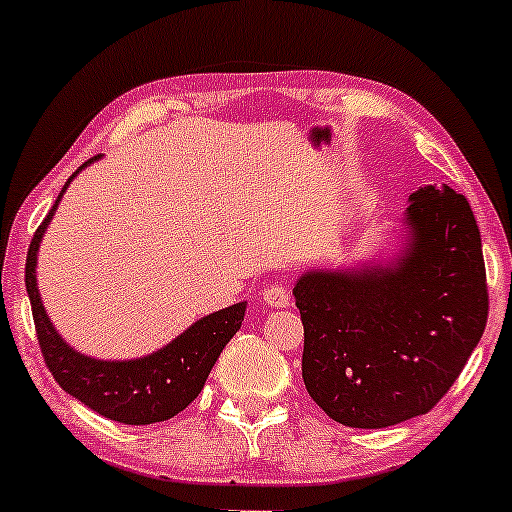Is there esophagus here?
Listing matches in <instances>:
<instances>
[{
  "mask_svg": "<svg viewBox=\"0 0 512 512\" xmlns=\"http://www.w3.org/2000/svg\"><path fill=\"white\" fill-rule=\"evenodd\" d=\"M262 301L269 308H289L291 305V293L281 284H272L262 291Z\"/></svg>",
  "mask_w": 512,
  "mask_h": 512,
  "instance_id": "34e87169",
  "label": "esophagus"
}]
</instances>
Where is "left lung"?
<instances>
[{"instance_id": "8db88e82", "label": "left lung", "mask_w": 512, "mask_h": 512, "mask_svg": "<svg viewBox=\"0 0 512 512\" xmlns=\"http://www.w3.org/2000/svg\"><path fill=\"white\" fill-rule=\"evenodd\" d=\"M397 250L351 267L305 269L303 383L327 416L387 428L426 414L477 349L489 315L472 207L448 185L419 187Z\"/></svg>"}]
</instances>
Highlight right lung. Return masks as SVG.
Instances as JSON below:
<instances>
[{
    "label": "right lung",
    "mask_w": 512,
    "mask_h": 512,
    "mask_svg": "<svg viewBox=\"0 0 512 512\" xmlns=\"http://www.w3.org/2000/svg\"><path fill=\"white\" fill-rule=\"evenodd\" d=\"M96 158L86 161L76 173L64 182L62 192L52 204L50 214L40 223L31 240L26 257V291L33 308L35 332H38L40 349L48 363L52 378L60 383L67 395L79 399L88 409L98 411L110 421L120 424L146 426L158 421L173 419L192 399H197L207 383L211 368L219 361L223 346L240 330L248 303L228 305L216 313L199 317L185 332H180L173 342H168L154 354L139 358H93L76 351L62 339V334L52 325L48 310L38 291L35 267H38V250L48 231L57 204L72 180Z\"/></svg>",
    "instance_id": "1"
}]
</instances>
